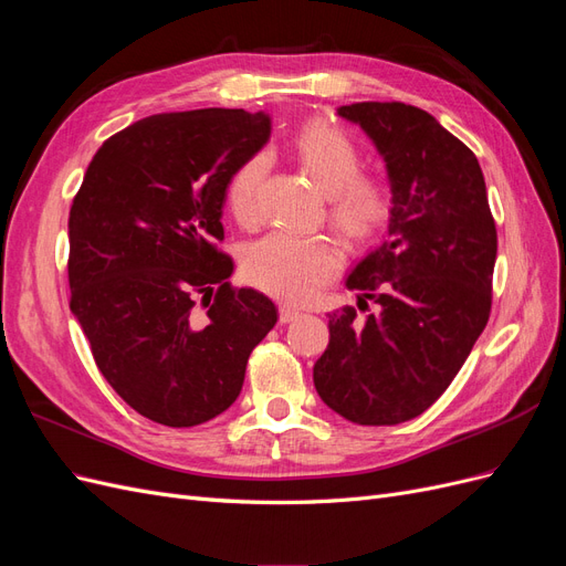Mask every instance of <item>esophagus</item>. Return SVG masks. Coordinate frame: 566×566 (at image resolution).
<instances>
[{"label":"esophagus","mask_w":566,"mask_h":566,"mask_svg":"<svg viewBox=\"0 0 566 566\" xmlns=\"http://www.w3.org/2000/svg\"><path fill=\"white\" fill-rule=\"evenodd\" d=\"M279 312H281V321L283 323H290V321H295V318L302 316V312L295 310V306H290V304H281Z\"/></svg>","instance_id":"34e87169"}]
</instances>
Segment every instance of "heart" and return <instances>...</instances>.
I'll return each mask as SVG.
<instances>
[{"label":"heart","instance_id":"1","mask_svg":"<svg viewBox=\"0 0 566 566\" xmlns=\"http://www.w3.org/2000/svg\"><path fill=\"white\" fill-rule=\"evenodd\" d=\"M297 163L306 169L328 200L331 224L352 243H368L391 217L389 186L361 172V153L345 132L314 119L300 127L293 142ZM269 156L256 150L233 169L227 181L229 214L243 229L262 221V184ZM342 266L339 250L321 238L269 233L243 252V276L264 293L283 302H310L328 285Z\"/></svg>","mask_w":566,"mask_h":566}]
</instances>
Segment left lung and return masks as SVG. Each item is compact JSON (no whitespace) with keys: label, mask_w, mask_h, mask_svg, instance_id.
Wrapping results in <instances>:
<instances>
[{"label":"left lung","mask_w":566,"mask_h":566,"mask_svg":"<svg viewBox=\"0 0 566 566\" xmlns=\"http://www.w3.org/2000/svg\"><path fill=\"white\" fill-rule=\"evenodd\" d=\"M337 113L382 153L394 205L385 243L347 279L378 312L364 321L354 306L328 314L314 385L342 418L399 424L447 391L484 333L499 233L476 156L430 113L401 101Z\"/></svg>","instance_id":"8db88e82"}]
</instances>
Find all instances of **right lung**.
Here are the masks:
<instances>
[{
    "instance_id": "right-lung-1",
    "label": "right lung",
    "mask_w": 566,
    "mask_h": 566,
    "mask_svg": "<svg viewBox=\"0 0 566 566\" xmlns=\"http://www.w3.org/2000/svg\"><path fill=\"white\" fill-rule=\"evenodd\" d=\"M271 134L241 108L160 113L104 142L67 217L71 312L136 413L196 427L238 399L276 306L233 287L221 208L233 169Z\"/></svg>"
}]
</instances>
